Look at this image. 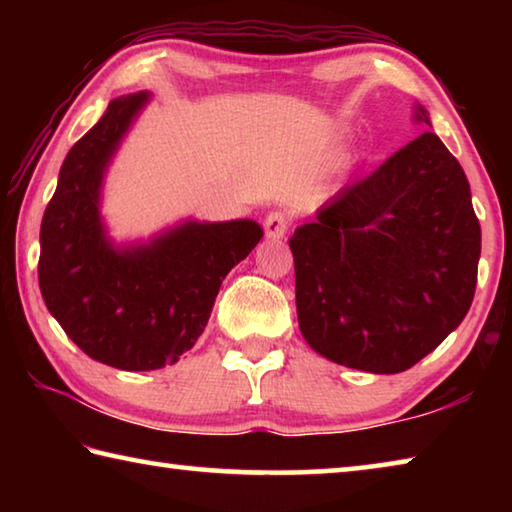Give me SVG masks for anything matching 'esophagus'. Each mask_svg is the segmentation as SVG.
<instances>
[{"label": "esophagus", "instance_id": "obj_1", "mask_svg": "<svg viewBox=\"0 0 512 512\" xmlns=\"http://www.w3.org/2000/svg\"><path fill=\"white\" fill-rule=\"evenodd\" d=\"M289 230V216L284 212H271L264 221V232L268 239H282Z\"/></svg>", "mask_w": 512, "mask_h": 512}]
</instances>
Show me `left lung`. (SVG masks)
Wrapping results in <instances>:
<instances>
[{
  "label": "left lung",
  "instance_id": "8db88e82",
  "mask_svg": "<svg viewBox=\"0 0 512 512\" xmlns=\"http://www.w3.org/2000/svg\"><path fill=\"white\" fill-rule=\"evenodd\" d=\"M413 119L431 126L420 103ZM289 246L305 341L341 366L395 375L470 311L481 225L463 167L427 131L329 198Z\"/></svg>",
  "mask_w": 512,
  "mask_h": 512
}]
</instances>
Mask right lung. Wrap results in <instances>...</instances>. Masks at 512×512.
Returning <instances> with one entry per match:
<instances>
[{
    "instance_id": "add662e5",
    "label": "right lung",
    "mask_w": 512,
    "mask_h": 512,
    "mask_svg": "<svg viewBox=\"0 0 512 512\" xmlns=\"http://www.w3.org/2000/svg\"><path fill=\"white\" fill-rule=\"evenodd\" d=\"M149 94L112 99L60 167L42 216L38 282L65 334L94 361L158 370L192 350L216 293L262 228L250 219L185 221L149 244L115 248L101 223V180Z\"/></svg>"
}]
</instances>
